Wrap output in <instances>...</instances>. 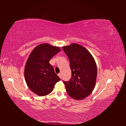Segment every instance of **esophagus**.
<instances>
[{
	"instance_id": "34e87169",
	"label": "esophagus",
	"mask_w": 126,
	"mask_h": 126,
	"mask_svg": "<svg viewBox=\"0 0 126 126\" xmlns=\"http://www.w3.org/2000/svg\"><path fill=\"white\" fill-rule=\"evenodd\" d=\"M58 76H59V77H60V79H61V78H62V75H61V73L58 74Z\"/></svg>"
}]
</instances>
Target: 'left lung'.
Segmentation results:
<instances>
[{
    "mask_svg": "<svg viewBox=\"0 0 126 126\" xmlns=\"http://www.w3.org/2000/svg\"><path fill=\"white\" fill-rule=\"evenodd\" d=\"M69 58L72 77L63 82L68 94L77 100L89 96L95 86L97 69L93 56L82 45L73 43L62 47Z\"/></svg>",
    "mask_w": 126,
    "mask_h": 126,
    "instance_id": "1",
    "label": "left lung"
}]
</instances>
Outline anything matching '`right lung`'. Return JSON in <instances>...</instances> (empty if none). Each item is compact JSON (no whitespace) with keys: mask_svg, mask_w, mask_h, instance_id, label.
Returning a JSON list of instances; mask_svg holds the SVG:
<instances>
[{"mask_svg":"<svg viewBox=\"0 0 126 126\" xmlns=\"http://www.w3.org/2000/svg\"><path fill=\"white\" fill-rule=\"evenodd\" d=\"M61 51L60 47L47 43L37 45L32 51L26 62L24 77L28 87L39 96L52 92L56 83L60 81L50 60Z\"/></svg>","mask_w":126,"mask_h":126,"instance_id":"right-lung-1","label":"right lung"}]
</instances>
